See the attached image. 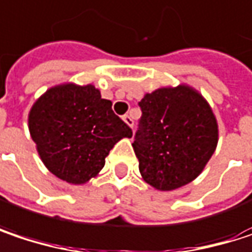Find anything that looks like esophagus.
<instances>
[{
  "label": "esophagus",
  "instance_id": "esophagus-1",
  "mask_svg": "<svg viewBox=\"0 0 252 252\" xmlns=\"http://www.w3.org/2000/svg\"><path fill=\"white\" fill-rule=\"evenodd\" d=\"M123 120L126 121V126H131V128L134 126V120H132V117H131L129 114H126V115L123 117Z\"/></svg>",
  "mask_w": 252,
  "mask_h": 252
}]
</instances>
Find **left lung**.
Here are the masks:
<instances>
[{
    "instance_id": "8db88e82",
    "label": "left lung",
    "mask_w": 252,
    "mask_h": 252,
    "mask_svg": "<svg viewBox=\"0 0 252 252\" xmlns=\"http://www.w3.org/2000/svg\"><path fill=\"white\" fill-rule=\"evenodd\" d=\"M134 152L152 187L176 189L203 171L218 144V124L207 102L192 89H158L140 102Z\"/></svg>"
}]
</instances>
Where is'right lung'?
I'll list each match as a JSON object with an SVG mask.
<instances>
[{"label":"right lung","instance_id":"add662e5","mask_svg":"<svg viewBox=\"0 0 252 252\" xmlns=\"http://www.w3.org/2000/svg\"><path fill=\"white\" fill-rule=\"evenodd\" d=\"M29 129L46 168L63 181L84 184L105 166L111 149L132 131L94 86L49 89L32 108Z\"/></svg>","mask_w":252,"mask_h":252}]
</instances>
